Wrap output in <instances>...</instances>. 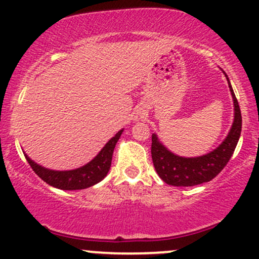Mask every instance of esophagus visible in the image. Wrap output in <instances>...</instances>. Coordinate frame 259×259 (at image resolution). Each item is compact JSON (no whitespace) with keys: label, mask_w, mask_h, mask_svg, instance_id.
Here are the masks:
<instances>
[{"label":"esophagus","mask_w":259,"mask_h":259,"mask_svg":"<svg viewBox=\"0 0 259 259\" xmlns=\"http://www.w3.org/2000/svg\"><path fill=\"white\" fill-rule=\"evenodd\" d=\"M145 114H146V112H145L144 109H139L138 113H136V119H139V118H144Z\"/></svg>","instance_id":"34e87169"}]
</instances>
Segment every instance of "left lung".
<instances>
[{
    "instance_id": "obj_1",
    "label": "left lung",
    "mask_w": 259,
    "mask_h": 259,
    "mask_svg": "<svg viewBox=\"0 0 259 259\" xmlns=\"http://www.w3.org/2000/svg\"><path fill=\"white\" fill-rule=\"evenodd\" d=\"M224 73V72H223ZM225 74V73H224ZM234 101V121L228 136L215 150L198 157H181L168 150L158 136L152 134L151 154L154 169L164 183L173 186H195L207 183L218 175L233 156L241 135L242 118L239 102L235 96L230 80L225 74Z\"/></svg>"
}]
</instances>
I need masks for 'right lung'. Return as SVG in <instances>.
Here are the masks:
<instances>
[{
	"label": "right lung",
	"mask_w": 259,
	"mask_h": 259,
	"mask_svg": "<svg viewBox=\"0 0 259 259\" xmlns=\"http://www.w3.org/2000/svg\"><path fill=\"white\" fill-rule=\"evenodd\" d=\"M123 130L124 129H121L115 134L94 159L86 163L82 167L72 169V170H52V169L45 168L42 165L37 164L36 162L29 158V156H26L25 152L24 156L32 170L49 185L61 190L88 189V187L94 186L95 184L105 179L106 175L108 174L112 163L113 151H114L115 145H117Z\"/></svg>",
	"instance_id": "obj_1"
}]
</instances>
